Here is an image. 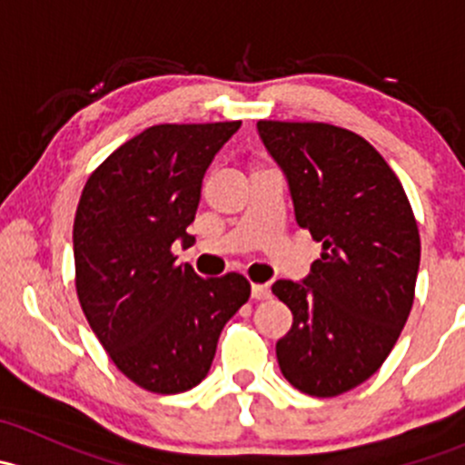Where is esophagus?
<instances>
[{
	"label": "esophagus",
	"instance_id": "34e87169",
	"mask_svg": "<svg viewBox=\"0 0 465 465\" xmlns=\"http://www.w3.org/2000/svg\"><path fill=\"white\" fill-rule=\"evenodd\" d=\"M252 297H254V299H259V302H262V299H270V297H272V290H270V285L254 283V285H252Z\"/></svg>",
	"mask_w": 465,
	"mask_h": 465
}]
</instances>
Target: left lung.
<instances>
[{
	"mask_svg": "<svg viewBox=\"0 0 465 465\" xmlns=\"http://www.w3.org/2000/svg\"><path fill=\"white\" fill-rule=\"evenodd\" d=\"M283 168L299 227L322 242L302 283L272 292L292 311L276 341L281 373L299 391L340 396L382 367L414 303L420 236L396 173L367 139L312 121H259Z\"/></svg>",
	"mask_w": 465,
	"mask_h": 465,
	"instance_id": "left-lung-1",
	"label": "left lung"
}]
</instances>
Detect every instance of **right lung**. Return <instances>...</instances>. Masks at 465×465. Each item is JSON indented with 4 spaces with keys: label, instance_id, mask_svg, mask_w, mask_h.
I'll return each mask as SVG.
<instances>
[{
    "label": "right lung",
    "instance_id": "obj_1",
    "mask_svg": "<svg viewBox=\"0 0 465 465\" xmlns=\"http://www.w3.org/2000/svg\"><path fill=\"white\" fill-rule=\"evenodd\" d=\"M241 121L162 124L89 175L74 218L76 292L89 326L125 378L153 393L200 384L224 323L250 299L238 272L203 279L177 265L203 177Z\"/></svg>",
    "mask_w": 465,
    "mask_h": 465
}]
</instances>
